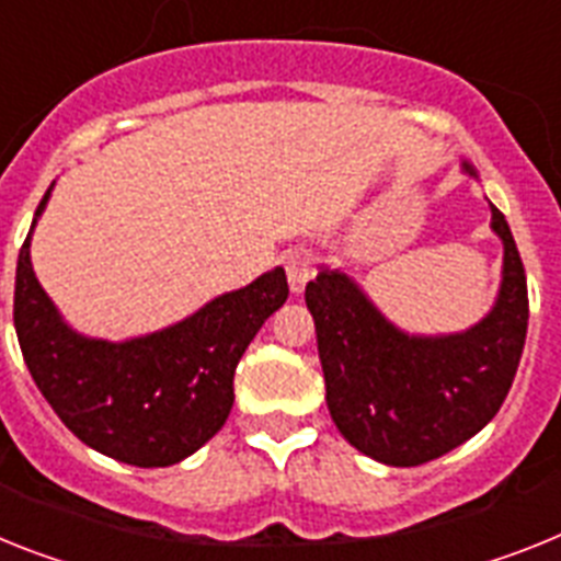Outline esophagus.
<instances>
[{
    "label": "esophagus",
    "mask_w": 561,
    "mask_h": 561,
    "mask_svg": "<svg viewBox=\"0 0 561 561\" xmlns=\"http://www.w3.org/2000/svg\"><path fill=\"white\" fill-rule=\"evenodd\" d=\"M284 263H286V277H289V289L295 291V295H300V291L306 289V284L314 277L312 255H309L306 249H295V252L286 255Z\"/></svg>",
    "instance_id": "1"
}]
</instances>
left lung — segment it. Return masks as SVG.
Returning a JSON list of instances; mask_svg holds the SVG:
<instances>
[{"instance_id": "left-lung-1", "label": "left lung", "mask_w": 561, "mask_h": 561, "mask_svg": "<svg viewBox=\"0 0 561 561\" xmlns=\"http://www.w3.org/2000/svg\"><path fill=\"white\" fill-rule=\"evenodd\" d=\"M462 172L477 179L468 161ZM491 229L502 241L500 291L466 332H403L340 270L320 266L306 284L329 414L357 451L382 466L443 457L485 428L508 397L528 334V280L494 204Z\"/></svg>"}]
</instances>
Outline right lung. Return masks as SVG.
Masks as SVG:
<instances>
[{"instance_id": "obj_1", "label": "right lung", "mask_w": 561, "mask_h": 561, "mask_svg": "<svg viewBox=\"0 0 561 561\" xmlns=\"http://www.w3.org/2000/svg\"><path fill=\"white\" fill-rule=\"evenodd\" d=\"M19 249L13 327L31 377L61 423L99 454L138 468L175 466L213 439L232 409L234 368L263 320L289 298L284 266L243 289L224 291L198 312L130 340H102L67 327Z\"/></svg>"}]
</instances>
